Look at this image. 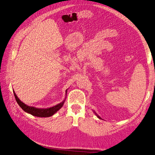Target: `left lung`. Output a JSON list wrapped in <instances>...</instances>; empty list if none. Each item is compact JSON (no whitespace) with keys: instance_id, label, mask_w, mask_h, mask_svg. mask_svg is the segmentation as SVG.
<instances>
[{"instance_id":"left-lung-1","label":"left lung","mask_w":155,"mask_h":155,"mask_svg":"<svg viewBox=\"0 0 155 155\" xmlns=\"http://www.w3.org/2000/svg\"><path fill=\"white\" fill-rule=\"evenodd\" d=\"M94 113H95V114H96V115L97 116V117L98 118H100V119H102V118H101V117H100V116H99V115H97V113H96V112H94Z\"/></svg>"}]
</instances>
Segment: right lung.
Listing matches in <instances>:
<instances>
[{
  "label": "right lung",
  "instance_id": "right-lung-1",
  "mask_svg": "<svg viewBox=\"0 0 155 155\" xmlns=\"http://www.w3.org/2000/svg\"><path fill=\"white\" fill-rule=\"evenodd\" d=\"M67 90L68 89H67L65 91V93H66L65 95H67ZM14 94L15 98V100H16L18 105L21 107V108L24 110L25 112L32 114L33 116L38 117H49L54 115V114L56 113L58 110H59L62 107L66 100V98H65V100L62 102H61L60 104H59L56 105H54V107H51L46 108V109H41V108H36V107H34L27 105L18 97L14 91Z\"/></svg>",
  "mask_w": 155,
  "mask_h": 155
}]
</instances>
